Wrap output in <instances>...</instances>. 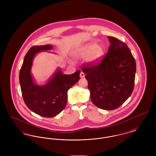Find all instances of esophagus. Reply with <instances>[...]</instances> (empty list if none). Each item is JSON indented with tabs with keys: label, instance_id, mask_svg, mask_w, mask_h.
<instances>
[{
	"label": "esophagus",
	"instance_id": "34e87169",
	"mask_svg": "<svg viewBox=\"0 0 156 156\" xmlns=\"http://www.w3.org/2000/svg\"><path fill=\"white\" fill-rule=\"evenodd\" d=\"M80 77L81 78H84L85 77V74H84V73L82 71H81V73H80Z\"/></svg>",
	"mask_w": 156,
	"mask_h": 156
}]
</instances>
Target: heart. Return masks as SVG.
Instances as JSON below:
<instances>
[{"label":"heart","mask_w":156,"mask_h":156,"mask_svg":"<svg viewBox=\"0 0 156 156\" xmlns=\"http://www.w3.org/2000/svg\"><path fill=\"white\" fill-rule=\"evenodd\" d=\"M75 54L81 57H86L89 55L87 59L88 63L91 66H96L103 59L105 48L102 45H97L96 43L92 42L82 47Z\"/></svg>","instance_id":"b5f03b06"}]
</instances>
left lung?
<instances>
[{"label": "left lung", "mask_w": 156, "mask_h": 156, "mask_svg": "<svg viewBox=\"0 0 156 156\" xmlns=\"http://www.w3.org/2000/svg\"><path fill=\"white\" fill-rule=\"evenodd\" d=\"M108 38L110 46L101 62L83 67L82 71L86 74L92 103L100 109L112 111L132 94L136 64L125 43L115 37Z\"/></svg>", "instance_id": "obj_1"}]
</instances>
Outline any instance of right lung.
Listing matches in <instances>:
<instances>
[{
    "instance_id": "obj_1",
    "label": "right lung",
    "mask_w": 156,
    "mask_h": 156,
    "mask_svg": "<svg viewBox=\"0 0 156 156\" xmlns=\"http://www.w3.org/2000/svg\"><path fill=\"white\" fill-rule=\"evenodd\" d=\"M51 44L32 47L26 54L19 74V81L24 101L29 109L37 115L52 118L65 108L68 90L80 80L81 71L73 74H63L57 68L47 83L40 85L31 75L33 59L39 52L50 50Z\"/></svg>"
}]
</instances>
